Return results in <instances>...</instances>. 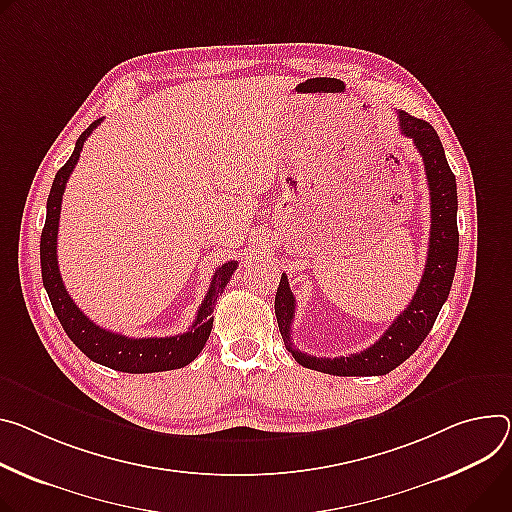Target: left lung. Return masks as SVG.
Returning <instances> with one entry per match:
<instances>
[{
  "mask_svg": "<svg viewBox=\"0 0 512 512\" xmlns=\"http://www.w3.org/2000/svg\"><path fill=\"white\" fill-rule=\"evenodd\" d=\"M400 130L412 138L416 151L425 163V175L431 194V239L429 255L421 284L416 288L410 304L394 318L390 329L361 353L349 357H312L298 351L292 343V320L296 300L288 284V275L282 273L280 288L275 292V316L277 327L284 337L288 351L294 359L308 367L331 376H384L394 367L406 361L421 345L433 324L441 306L445 304L457 265L459 232H457V185L455 175L445 159L443 145L435 128L406 112H398Z\"/></svg>",
  "mask_w": 512,
  "mask_h": 512,
  "instance_id": "1",
  "label": "left lung"
}]
</instances>
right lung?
I'll return each instance as SVG.
<instances>
[{"mask_svg": "<svg viewBox=\"0 0 512 512\" xmlns=\"http://www.w3.org/2000/svg\"><path fill=\"white\" fill-rule=\"evenodd\" d=\"M100 124H102V118L91 122L83 130V134L77 138L75 151L69 157V161L57 171L49 200H46V220L40 235V267H42L44 290L49 294L53 310L59 322L63 324L65 333L79 347V351H83L91 361L106 365L110 369L126 371V374H153V371H169V369L185 367L200 355V351L204 349L210 337L216 298L224 292V286L230 282L232 273L237 269V261H228L216 269L208 294L198 310L196 320L192 322L190 331L175 337L132 339V337L118 335L98 327V324L94 320H89L71 300V296L65 290L63 277L59 273L57 235H59V218H61V202L65 194V185L79 161L87 136Z\"/></svg>", "mask_w": 512, "mask_h": 512, "instance_id": "1", "label": "right lung"}]
</instances>
